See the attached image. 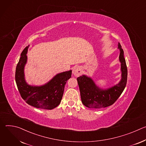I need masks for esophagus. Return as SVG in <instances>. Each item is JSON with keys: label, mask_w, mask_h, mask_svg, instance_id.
<instances>
[{"label": "esophagus", "mask_w": 146, "mask_h": 146, "mask_svg": "<svg viewBox=\"0 0 146 146\" xmlns=\"http://www.w3.org/2000/svg\"><path fill=\"white\" fill-rule=\"evenodd\" d=\"M73 74L75 76H79L81 74V72H82V70H81V67L80 66H75L73 68Z\"/></svg>", "instance_id": "obj_1"}]
</instances>
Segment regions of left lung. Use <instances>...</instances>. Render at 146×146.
Returning <instances> with one entry per match:
<instances>
[{
    "mask_svg": "<svg viewBox=\"0 0 146 146\" xmlns=\"http://www.w3.org/2000/svg\"><path fill=\"white\" fill-rule=\"evenodd\" d=\"M120 50L119 61L121 62L122 78L118 84L107 90H102L97 87L90 77L83 75L77 77L81 102L87 108L101 109L112 105L118 99L126 87L128 70L123 51L118 43Z\"/></svg>",
    "mask_w": 146,
    "mask_h": 146,
    "instance_id": "1",
    "label": "left lung"
}]
</instances>
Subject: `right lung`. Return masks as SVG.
Listing matches in <instances>:
<instances>
[{
    "instance_id": "right-lung-1",
    "label": "right lung",
    "mask_w": 146,
    "mask_h": 146,
    "mask_svg": "<svg viewBox=\"0 0 146 146\" xmlns=\"http://www.w3.org/2000/svg\"><path fill=\"white\" fill-rule=\"evenodd\" d=\"M28 48V47H26L21 52L16 67L15 78L19 92L26 103L32 106L41 109H53L60 103L65 86L72 76V70L58 74L44 86H29L25 82L24 72Z\"/></svg>"
}]
</instances>
